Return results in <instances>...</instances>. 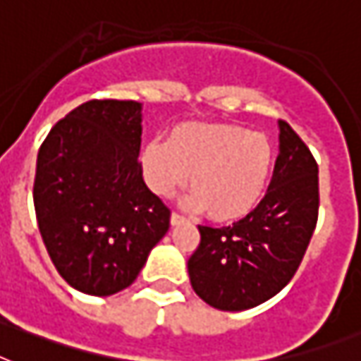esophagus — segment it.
Returning <instances> with one entry per match:
<instances>
[{"instance_id": "34e87169", "label": "esophagus", "mask_w": 361, "mask_h": 361, "mask_svg": "<svg viewBox=\"0 0 361 361\" xmlns=\"http://www.w3.org/2000/svg\"><path fill=\"white\" fill-rule=\"evenodd\" d=\"M183 222H187L185 216L180 215V213H172V215H171V224H172V226H178V224H183Z\"/></svg>"}]
</instances>
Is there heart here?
Listing matches in <instances>:
<instances>
[{"instance_id":"1","label":"heart","mask_w":361,"mask_h":361,"mask_svg":"<svg viewBox=\"0 0 361 361\" xmlns=\"http://www.w3.org/2000/svg\"><path fill=\"white\" fill-rule=\"evenodd\" d=\"M142 172L155 195L171 196L189 180L190 209H204L215 221H231L256 207L274 163L271 140L247 128L187 122L166 140L145 146ZM191 178H188V174Z\"/></svg>"}]
</instances>
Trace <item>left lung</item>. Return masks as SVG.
Here are the masks:
<instances>
[{"mask_svg": "<svg viewBox=\"0 0 361 361\" xmlns=\"http://www.w3.org/2000/svg\"><path fill=\"white\" fill-rule=\"evenodd\" d=\"M280 154L263 200L231 226H198L190 286L222 312L259 306L289 283L319 215V166L293 128L278 120Z\"/></svg>", "mask_w": 361, "mask_h": 361, "instance_id": "8db88e82", "label": "left lung"}]
</instances>
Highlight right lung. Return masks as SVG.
I'll list each match as a JSON object with an SVG mask.
<instances>
[{
    "label": "right lung",
    "instance_id": "right-lung-1",
    "mask_svg": "<svg viewBox=\"0 0 361 361\" xmlns=\"http://www.w3.org/2000/svg\"><path fill=\"white\" fill-rule=\"evenodd\" d=\"M140 122L139 102L90 99L38 150V230L59 274L85 295L130 287L171 226V209L142 180Z\"/></svg>",
    "mask_w": 361,
    "mask_h": 361
}]
</instances>
